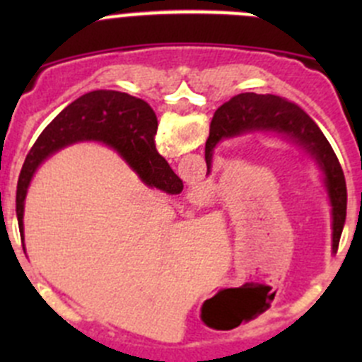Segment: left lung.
<instances>
[{
  "mask_svg": "<svg viewBox=\"0 0 362 362\" xmlns=\"http://www.w3.org/2000/svg\"><path fill=\"white\" fill-rule=\"evenodd\" d=\"M249 131H279L308 148L326 173V187L333 204V250H338L346 217V184L337 154L315 120L299 105L275 94L243 93L231 98L215 112L210 136L204 147V160L210 170L211 151L222 138Z\"/></svg>",
  "mask_w": 362,
  "mask_h": 362,
  "instance_id": "1",
  "label": "left lung"
}]
</instances>
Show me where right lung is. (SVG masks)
Wrapping results in <instances>:
<instances>
[{
    "mask_svg": "<svg viewBox=\"0 0 362 362\" xmlns=\"http://www.w3.org/2000/svg\"><path fill=\"white\" fill-rule=\"evenodd\" d=\"M158 117L147 101L119 90H90L69 103L29 151L17 182L16 214L23 233L24 198L36 168L64 145L78 140H98L112 145L134 168L151 187L178 194L184 189L180 178L156 151L154 134ZM24 240V235H21Z\"/></svg>",
    "mask_w": 362,
    "mask_h": 362,
    "instance_id": "1",
    "label": "right lung"
}]
</instances>
